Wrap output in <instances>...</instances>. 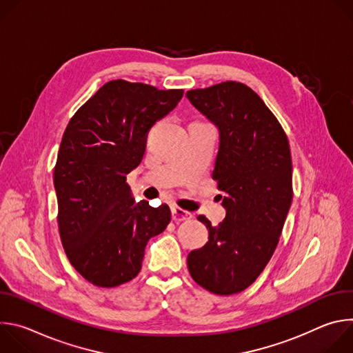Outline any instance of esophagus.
Returning a JSON list of instances; mask_svg holds the SVG:
<instances>
[{"mask_svg": "<svg viewBox=\"0 0 353 353\" xmlns=\"http://www.w3.org/2000/svg\"><path fill=\"white\" fill-rule=\"evenodd\" d=\"M172 218L174 222H184V221H188L192 218V214L185 211V210H181L176 205H172Z\"/></svg>", "mask_w": 353, "mask_h": 353, "instance_id": "obj_1", "label": "esophagus"}]
</instances>
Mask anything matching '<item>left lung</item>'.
Masks as SVG:
<instances>
[{"instance_id":"8db88e82","label":"left lung","mask_w":353,"mask_h":353,"mask_svg":"<svg viewBox=\"0 0 353 353\" xmlns=\"http://www.w3.org/2000/svg\"><path fill=\"white\" fill-rule=\"evenodd\" d=\"M185 96L219 131L212 177L225 192L226 210L219 226L198 216L210 239L188 254V271L212 293H239L271 260L290 208L289 142L261 97L244 83L228 81Z\"/></svg>"}]
</instances>
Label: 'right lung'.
<instances>
[{
	"label": "right lung",
	"instance_id": "add662e5",
	"mask_svg": "<svg viewBox=\"0 0 353 353\" xmlns=\"http://www.w3.org/2000/svg\"><path fill=\"white\" fill-rule=\"evenodd\" d=\"M183 93L110 81L65 128L54 168L60 237L72 267L96 286L135 278L148 240L170 222L166 204L137 203L125 179L142 161L150 127L179 105Z\"/></svg>",
	"mask_w": 353,
	"mask_h": 353
}]
</instances>
